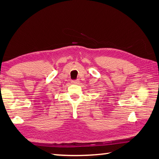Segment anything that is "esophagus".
Returning a JSON list of instances; mask_svg holds the SVG:
<instances>
[{
  "label": "esophagus",
  "mask_w": 159,
  "mask_h": 159,
  "mask_svg": "<svg viewBox=\"0 0 159 159\" xmlns=\"http://www.w3.org/2000/svg\"><path fill=\"white\" fill-rule=\"evenodd\" d=\"M72 84H74V85H77L79 83V80H72L71 81Z\"/></svg>",
  "instance_id": "obj_1"
}]
</instances>
